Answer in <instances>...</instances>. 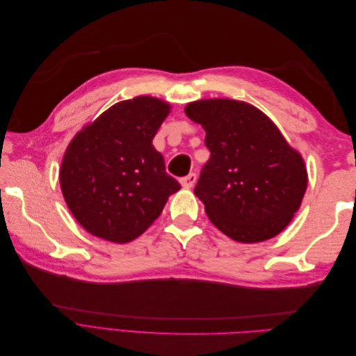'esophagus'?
I'll return each mask as SVG.
<instances>
[{
    "label": "esophagus",
    "instance_id": "obj_1",
    "mask_svg": "<svg viewBox=\"0 0 356 356\" xmlns=\"http://www.w3.org/2000/svg\"><path fill=\"white\" fill-rule=\"evenodd\" d=\"M196 181H197V177H196V174H188L187 177H184V178H181V179H179L181 186L184 187V188H191L193 186L196 184Z\"/></svg>",
    "mask_w": 356,
    "mask_h": 356
}]
</instances>
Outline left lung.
Instances as JSON below:
<instances>
[{
	"label": "left lung",
	"instance_id": "obj_1",
	"mask_svg": "<svg viewBox=\"0 0 356 356\" xmlns=\"http://www.w3.org/2000/svg\"><path fill=\"white\" fill-rule=\"evenodd\" d=\"M207 132L211 157L195 195L211 222L230 239L257 243L281 233L307 188L305 160L257 106L215 98L184 108Z\"/></svg>",
	"mask_w": 356,
	"mask_h": 356
}]
</instances>
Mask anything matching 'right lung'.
Listing matches in <instances>:
<instances>
[{
  "mask_svg": "<svg viewBox=\"0 0 356 356\" xmlns=\"http://www.w3.org/2000/svg\"><path fill=\"white\" fill-rule=\"evenodd\" d=\"M169 102L136 96L117 102L77 132L59 182L74 218L101 239L127 243L157 220L181 186L153 145Z\"/></svg>",
  "mask_w": 356,
  "mask_h": 356,
  "instance_id": "add662e5",
  "label": "right lung"
}]
</instances>
